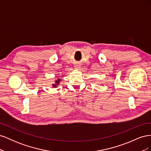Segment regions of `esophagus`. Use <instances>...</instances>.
Listing matches in <instances>:
<instances>
[{"instance_id":"1","label":"esophagus","mask_w":151,"mask_h":151,"mask_svg":"<svg viewBox=\"0 0 151 151\" xmlns=\"http://www.w3.org/2000/svg\"><path fill=\"white\" fill-rule=\"evenodd\" d=\"M74 67H75V68H76V69H79V68H80V65L79 64H76V65H74Z\"/></svg>"}]
</instances>
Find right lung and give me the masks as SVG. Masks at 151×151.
Returning <instances> with one entry per match:
<instances>
[{
	"instance_id": "add662e5",
	"label": "right lung",
	"mask_w": 151,
	"mask_h": 151,
	"mask_svg": "<svg viewBox=\"0 0 151 151\" xmlns=\"http://www.w3.org/2000/svg\"><path fill=\"white\" fill-rule=\"evenodd\" d=\"M61 81V79H58L57 81H55V84H52V86L53 87V88H56V87L59 85V84H60V82Z\"/></svg>"
}]
</instances>
